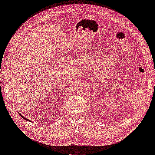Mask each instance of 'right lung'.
Returning a JSON list of instances; mask_svg holds the SVG:
<instances>
[{
	"mask_svg": "<svg viewBox=\"0 0 155 155\" xmlns=\"http://www.w3.org/2000/svg\"><path fill=\"white\" fill-rule=\"evenodd\" d=\"M19 115H21V116L22 117V118H23V119H25V120H26V121H31L30 120V119H27V118H25V117H23V116H22V115H21V114H20V113H19Z\"/></svg>",
	"mask_w": 155,
	"mask_h": 155,
	"instance_id": "right-lung-1",
	"label": "right lung"
}]
</instances>
